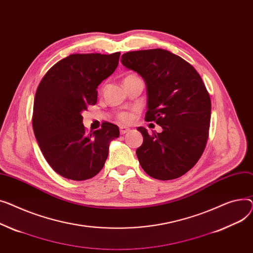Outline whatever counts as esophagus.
<instances>
[{"label":"esophagus","instance_id":"esophagus-1","mask_svg":"<svg viewBox=\"0 0 253 253\" xmlns=\"http://www.w3.org/2000/svg\"><path fill=\"white\" fill-rule=\"evenodd\" d=\"M129 130H130V128L126 127V126H122V127H121V129H120V131H121V135H125V133L128 132Z\"/></svg>","mask_w":253,"mask_h":253}]
</instances>
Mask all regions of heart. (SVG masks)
I'll list each match as a JSON object with an SVG mask.
<instances>
[{
  "label": "heart",
  "mask_w": 253,
  "mask_h": 253,
  "mask_svg": "<svg viewBox=\"0 0 253 253\" xmlns=\"http://www.w3.org/2000/svg\"><path fill=\"white\" fill-rule=\"evenodd\" d=\"M133 78H138V77L133 76V74H129V76H126V77L125 81H126V80H129V79H133ZM130 120H131V114L128 113V112H123V113H121L120 115H118V121L124 123V124L129 123Z\"/></svg>",
  "instance_id": "b5f03b06"
}]
</instances>
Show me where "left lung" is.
<instances>
[{
    "label": "left lung",
    "instance_id": "obj_1",
    "mask_svg": "<svg viewBox=\"0 0 253 253\" xmlns=\"http://www.w3.org/2000/svg\"><path fill=\"white\" fill-rule=\"evenodd\" d=\"M123 64L137 71L147 85L146 122L162 132L139 126L143 144L136 153L147 174L161 181L177 179L194 167L209 139L211 102L196 69L162 49L127 52Z\"/></svg>",
    "mask_w": 253,
    "mask_h": 253
}]
</instances>
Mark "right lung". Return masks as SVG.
Returning <instances> with one entry per match:
<instances>
[{"mask_svg": "<svg viewBox=\"0 0 253 253\" xmlns=\"http://www.w3.org/2000/svg\"><path fill=\"white\" fill-rule=\"evenodd\" d=\"M121 53L71 54L53 65L35 97L33 127L50 167L66 179L84 181L103 169L109 143L120 136L108 122L86 132L82 112L97 103V87L114 72Z\"/></svg>", "mask_w": 253, "mask_h": 253, "instance_id": "obj_1", "label": "right lung"}]
</instances>
